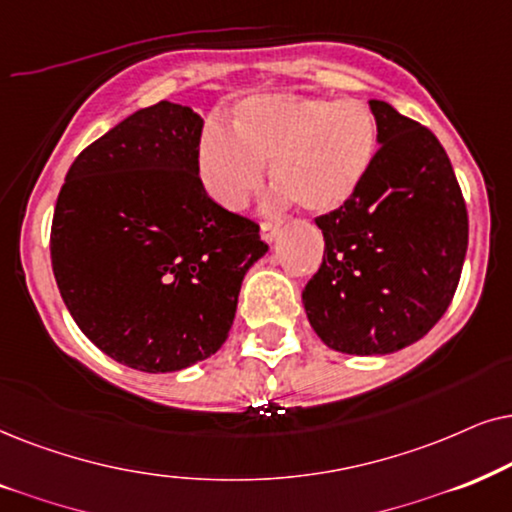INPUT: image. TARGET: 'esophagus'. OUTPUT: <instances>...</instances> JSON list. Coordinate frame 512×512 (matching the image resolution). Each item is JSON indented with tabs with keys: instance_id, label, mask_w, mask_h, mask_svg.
<instances>
[{
	"instance_id": "obj_1",
	"label": "esophagus",
	"mask_w": 512,
	"mask_h": 512,
	"mask_svg": "<svg viewBox=\"0 0 512 512\" xmlns=\"http://www.w3.org/2000/svg\"><path fill=\"white\" fill-rule=\"evenodd\" d=\"M278 231H281V224L278 222H262L260 224V236H262V241H267V243L276 241Z\"/></svg>"
}]
</instances>
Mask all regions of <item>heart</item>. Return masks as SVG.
I'll list each match as a JSON object with an SVG mask.
<instances>
[{
    "label": "heart",
    "instance_id": "1",
    "mask_svg": "<svg viewBox=\"0 0 512 512\" xmlns=\"http://www.w3.org/2000/svg\"><path fill=\"white\" fill-rule=\"evenodd\" d=\"M377 149V121L363 102L267 93L238 102L234 133H203L199 168L208 194L236 210L262 187L271 161L283 201L327 215L363 189Z\"/></svg>",
    "mask_w": 512,
    "mask_h": 512
}]
</instances>
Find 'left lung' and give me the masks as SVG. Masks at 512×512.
<instances>
[{
    "mask_svg": "<svg viewBox=\"0 0 512 512\" xmlns=\"http://www.w3.org/2000/svg\"><path fill=\"white\" fill-rule=\"evenodd\" d=\"M379 149L363 189L316 217L325 238L302 302L323 344L386 356L419 342L452 302L468 248V213L438 138L370 100Z\"/></svg>",
    "mask_w": 512,
    "mask_h": 512,
    "instance_id": "left-lung-1",
    "label": "left lung"
}]
</instances>
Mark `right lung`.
<instances>
[{"mask_svg":"<svg viewBox=\"0 0 512 512\" xmlns=\"http://www.w3.org/2000/svg\"><path fill=\"white\" fill-rule=\"evenodd\" d=\"M194 109L161 100L88 145L67 170L51 227L60 297L102 353L177 372L220 351L260 227L203 189Z\"/></svg>","mask_w":512,"mask_h":512,"instance_id":"add662e5","label":"right lung"}]
</instances>
